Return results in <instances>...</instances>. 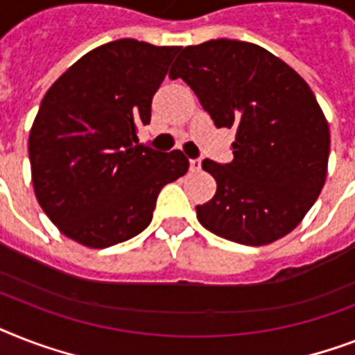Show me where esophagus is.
Masks as SVG:
<instances>
[{"label": "esophagus", "mask_w": 355, "mask_h": 355, "mask_svg": "<svg viewBox=\"0 0 355 355\" xmlns=\"http://www.w3.org/2000/svg\"><path fill=\"white\" fill-rule=\"evenodd\" d=\"M189 169H191V171H200L199 158H191V160H189Z\"/></svg>", "instance_id": "1"}]
</instances>
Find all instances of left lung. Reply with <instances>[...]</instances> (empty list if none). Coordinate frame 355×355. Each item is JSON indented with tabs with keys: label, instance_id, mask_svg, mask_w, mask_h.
<instances>
[{
	"label": "left lung",
	"instance_id": "1",
	"mask_svg": "<svg viewBox=\"0 0 355 355\" xmlns=\"http://www.w3.org/2000/svg\"><path fill=\"white\" fill-rule=\"evenodd\" d=\"M171 79L195 92L217 128L236 130L234 160H202L217 191L200 225L241 245H267L302 221L326 180L330 128L308 83L263 47L241 40L184 47Z\"/></svg>",
	"mask_w": 355,
	"mask_h": 355
}]
</instances>
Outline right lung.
<instances>
[{"instance_id":"obj_1","label":"right lung","mask_w":355,"mask_h":355,"mask_svg":"<svg viewBox=\"0 0 355 355\" xmlns=\"http://www.w3.org/2000/svg\"><path fill=\"white\" fill-rule=\"evenodd\" d=\"M178 47L108 42L66 69L44 96L29 134L42 210L69 239L112 247L149 227L160 189L188 171L180 150L138 144Z\"/></svg>"}]
</instances>
